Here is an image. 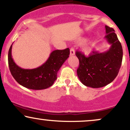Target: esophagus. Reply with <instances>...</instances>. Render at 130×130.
Instances as JSON below:
<instances>
[{
    "label": "esophagus",
    "mask_w": 130,
    "mask_h": 130,
    "mask_svg": "<svg viewBox=\"0 0 130 130\" xmlns=\"http://www.w3.org/2000/svg\"><path fill=\"white\" fill-rule=\"evenodd\" d=\"M75 54V51H74V50L73 48L70 49V56H73V55Z\"/></svg>",
    "instance_id": "34e87169"
}]
</instances>
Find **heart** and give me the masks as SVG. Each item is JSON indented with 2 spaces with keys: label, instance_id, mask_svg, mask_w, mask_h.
I'll use <instances>...</instances> for the list:
<instances>
[{
  "label": "heart",
  "instance_id": "b5f03b06",
  "mask_svg": "<svg viewBox=\"0 0 130 130\" xmlns=\"http://www.w3.org/2000/svg\"><path fill=\"white\" fill-rule=\"evenodd\" d=\"M83 50H84V51L85 52V53L89 54V53H90V51H91V47H90V46L86 45V46H84V49H83Z\"/></svg>",
  "mask_w": 130,
  "mask_h": 130
}]
</instances>
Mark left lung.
<instances>
[{
	"label": "left lung",
	"mask_w": 130,
	"mask_h": 130,
	"mask_svg": "<svg viewBox=\"0 0 130 130\" xmlns=\"http://www.w3.org/2000/svg\"><path fill=\"white\" fill-rule=\"evenodd\" d=\"M106 36L111 47L107 51H94L88 57L81 52H76L79 61L77 70L79 79L87 87L100 88L112 82L119 73L123 58V50L112 28L105 26Z\"/></svg>",
	"instance_id": "8db88e82"
}]
</instances>
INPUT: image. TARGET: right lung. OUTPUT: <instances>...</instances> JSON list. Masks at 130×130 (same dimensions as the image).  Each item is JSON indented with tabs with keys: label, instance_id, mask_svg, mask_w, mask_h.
<instances>
[{
	"label": "right lung",
	"instance_id": "obj_1",
	"mask_svg": "<svg viewBox=\"0 0 130 130\" xmlns=\"http://www.w3.org/2000/svg\"><path fill=\"white\" fill-rule=\"evenodd\" d=\"M12 44L8 55V65L11 75L23 87L33 90H42L51 87L57 79V72L68 58L70 49L55 50L44 63L34 69H23L15 63L11 56Z\"/></svg>",
	"mask_w": 130,
	"mask_h": 130
}]
</instances>
